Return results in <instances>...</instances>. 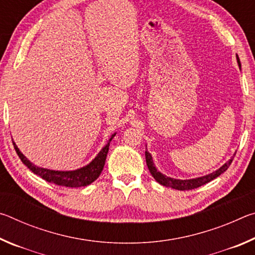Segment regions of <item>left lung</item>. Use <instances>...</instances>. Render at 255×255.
Wrapping results in <instances>:
<instances>
[{
  "label": "left lung",
  "instance_id": "8db88e82",
  "mask_svg": "<svg viewBox=\"0 0 255 255\" xmlns=\"http://www.w3.org/2000/svg\"><path fill=\"white\" fill-rule=\"evenodd\" d=\"M236 58H237V63H239V66H241L240 58L237 55H236ZM145 157H146V164H147L150 174L154 176V179L156 180L159 184L165 185V187H169V188L175 189V190H182V191L183 190H192V189L199 188V187H201V185H204L206 183L210 182V181H213L214 179L217 178V176L224 173V172H225L228 167H230L231 163L233 161V158H231L230 161L224 164L222 167H219L217 171H215L210 174H207L205 176H200V178L190 179V180H179V179L169 178V176L164 175L161 173V172L157 171V169L155 167L154 163H153L152 155H150L147 150L145 152Z\"/></svg>",
  "mask_w": 255,
  "mask_h": 255
}]
</instances>
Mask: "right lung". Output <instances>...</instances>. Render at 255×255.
Wrapping results in <instances>:
<instances>
[{"label":"right lung","mask_w":255,"mask_h":255,"mask_svg":"<svg viewBox=\"0 0 255 255\" xmlns=\"http://www.w3.org/2000/svg\"><path fill=\"white\" fill-rule=\"evenodd\" d=\"M115 136L116 133L111 136L109 141H108V144L100 150V153L97 155L96 158H94L91 163L74 171H54L36 166L20 152V149L18 148V146L15 145L14 141L13 145L15 152L19 155L21 161H22L24 165L28 166V169L30 171H32L34 174L39 175L40 178L46 180L47 182H51L57 185H63V187L68 188H79L91 184L93 181H96L99 178V175L101 174L103 166H105L106 163L108 150H109L110 141Z\"/></svg>","instance_id":"1"}]
</instances>
